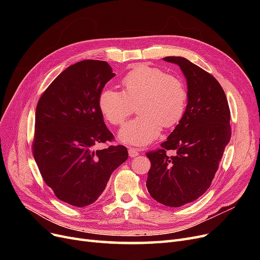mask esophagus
Masks as SVG:
<instances>
[{
  "mask_svg": "<svg viewBox=\"0 0 260 260\" xmlns=\"http://www.w3.org/2000/svg\"><path fill=\"white\" fill-rule=\"evenodd\" d=\"M128 153H129V156H130V157H136V156H138V155L140 154L139 149H137V148H132V147H130V148H129Z\"/></svg>",
  "mask_w": 260,
  "mask_h": 260,
  "instance_id": "esophagus-1",
  "label": "esophagus"
}]
</instances>
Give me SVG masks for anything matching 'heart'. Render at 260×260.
<instances>
[{"mask_svg":"<svg viewBox=\"0 0 260 260\" xmlns=\"http://www.w3.org/2000/svg\"><path fill=\"white\" fill-rule=\"evenodd\" d=\"M122 92L104 89L99 95V108L105 119L119 127L132 114V105L140 117L128 122L119 139L131 145H145L159 136L161 127L171 128L185 113L187 91L179 78L160 68L145 64L133 67L121 79Z\"/></svg>","mask_w":260,"mask_h":260,"instance_id":"obj_1","label":"heart"}]
</instances>
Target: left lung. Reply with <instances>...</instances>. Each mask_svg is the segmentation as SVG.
Masks as SVG:
<instances>
[{
    "mask_svg": "<svg viewBox=\"0 0 260 260\" xmlns=\"http://www.w3.org/2000/svg\"><path fill=\"white\" fill-rule=\"evenodd\" d=\"M164 60L177 64L187 82V105L182 119L160 148L147 152L151 160L146 187L168 207H180L205 193L215 178L231 139L230 108L214 76L180 56ZM174 150L175 154H168Z\"/></svg>",
    "mask_w": 260,
    "mask_h": 260,
    "instance_id": "1",
    "label": "left lung"
}]
</instances>
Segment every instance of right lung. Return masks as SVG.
I'll return each instance as SVG.
<instances>
[{"label": "right lung", "mask_w": 260, "mask_h": 260, "mask_svg": "<svg viewBox=\"0 0 260 260\" xmlns=\"http://www.w3.org/2000/svg\"><path fill=\"white\" fill-rule=\"evenodd\" d=\"M114 76L106 61L81 60L55 78L39 99L32 154L44 182L69 205L93 204L112 172L128 159L123 145L95 149L114 141L98 103Z\"/></svg>", "instance_id": "1"}]
</instances>
